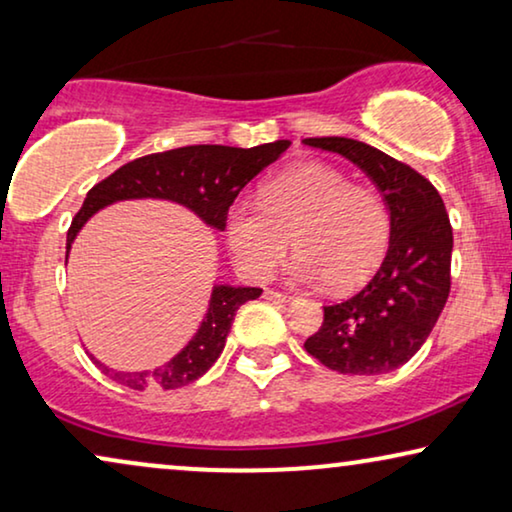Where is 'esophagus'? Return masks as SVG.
<instances>
[{"instance_id":"1","label":"esophagus","mask_w":512,"mask_h":512,"mask_svg":"<svg viewBox=\"0 0 512 512\" xmlns=\"http://www.w3.org/2000/svg\"><path fill=\"white\" fill-rule=\"evenodd\" d=\"M265 298L268 300H277V303H291V296H286V293H282V291H275V289H268L265 291Z\"/></svg>"}]
</instances>
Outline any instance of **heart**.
Masks as SVG:
<instances>
[{
  "mask_svg": "<svg viewBox=\"0 0 512 512\" xmlns=\"http://www.w3.org/2000/svg\"><path fill=\"white\" fill-rule=\"evenodd\" d=\"M226 237L237 268L254 282L275 272L291 237L300 279L349 291L380 265L389 212L375 188L352 184L338 167L300 163L265 181L258 202L230 207Z\"/></svg>",
  "mask_w": 512,
  "mask_h": 512,
  "instance_id": "obj_1",
  "label": "heart"
}]
</instances>
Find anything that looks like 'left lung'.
Segmentation results:
<instances>
[{
    "label": "left lung",
    "mask_w": 512,
    "mask_h": 512,
    "mask_svg": "<svg viewBox=\"0 0 512 512\" xmlns=\"http://www.w3.org/2000/svg\"><path fill=\"white\" fill-rule=\"evenodd\" d=\"M303 142L359 165L391 212L380 270L356 296L324 307V324L305 340V349L338 373H389L419 352L450 296V216L429 179L375 146L347 137Z\"/></svg>",
    "instance_id": "8db88e82"
}]
</instances>
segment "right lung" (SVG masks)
<instances>
[{"instance_id": "add662e5", "label": "right lung", "mask_w": 512, "mask_h": 512, "mask_svg": "<svg viewBox=\"0 0 512 512\" xmlns=\"http://www.w3.org/2000/svg\"><path fill=\"white\" fill-rule=\"evenodd\" d=\"M289 139H277L272 144H261L254 149H237V146L221 144H198L181 146V149L151 153V156L130 160L118 167L114 174L102 179L100 184L90 188L83 207L76 212L72 226L67 230V254L72 247L76 233L83 223L93 216L97 209L111 205L116 200L132 198H163L186 205L200 216L202 221L216 230L226 228L228 209L233 205L237 193L265 170L270 163L289 149ZM263 289H242V286H214L209 310L202 319L198 333L193 340L167 361L165 366L144 373H116L100 361L97 368L111 380L123 387L144 391L149 387L179 389L186 387L207 373L219 359L226 338L233 324L235 312L247 300L261 296Z\"/></svg>"}]
</instances>
